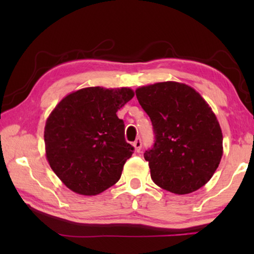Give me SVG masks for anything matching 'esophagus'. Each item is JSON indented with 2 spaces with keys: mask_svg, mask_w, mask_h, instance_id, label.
<instances>
[{
  "mask_svg": "<svg viewBox=\"0 0 254 254\" xmlns=\"http://www.w3.org/2000/svg\"><path fill=\"white\" fill-rule=\"evenodd\" d=\"M133 147L136 152H140L141 147H142V142H141V139H136L134 142H133Z\"/></svg>",
  "mask_w": 254,
  "mask_h": 254,
  "instance_id": "obj_1",
  "label": "esophagus"
}]
</instances>
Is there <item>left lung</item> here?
Segmentation results:
<instances>
[{
  "instance_id": "1",
  "label": "left lung",
  "mask_w": 254,
  "mask_h": 254,
  "mask_svg": "<svg viewBox=\"0 0 254 254\" xmlns=\"http://www.w3.org/2000/svg\"><path fill=\"white\" fill-rule=\"evenodd\" d=\"M135 94L156 134L144 153L154 184L178 195L203 187L223 156L222 128L207 102L178 81L142 86Z\"/></svg>"
}]
</instances>
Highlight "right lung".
Here are the masks:
<instances>
[{"label": "right lung", "mask_w": 254, "mask_h": 254, "mask_svg": "<svg viewBox=\"0 0 254 254\" xmlns=\"http://www.w3.org/2000/svg\"><path fill=\"white\" fill-rule=\"evenodd\" d=\"M128 87H86L71 92L51 111L45 127L48 163L67 188L95 196L119 182L133 153L117 112L132 100Z\"/></svg>", "instance_id": "obj_1"}]
</instances>
